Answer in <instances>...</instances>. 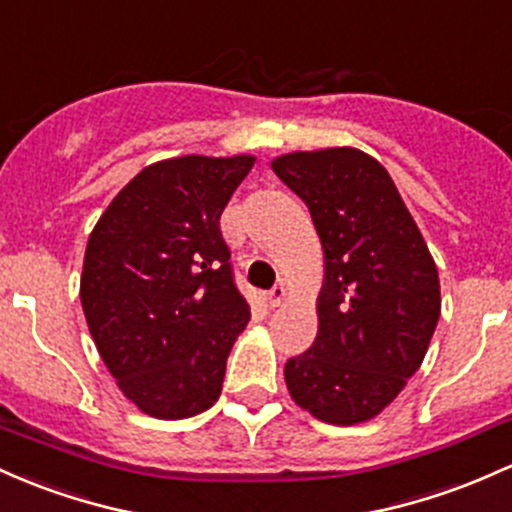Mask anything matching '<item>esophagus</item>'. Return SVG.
Wrapping results in <instances>:
<instances>
[{"instance_id":"34e87169","label":"esophagus","mask_w":512,"mask_h":512,"mask_svg":"<svg viewBox=\"0 0 512 512\" xmlns=\"http://www.w3.org/2000/svg\"><path fill=\"white\" fill-rule=\"evenodd\" d=\"M267 301H269V306H272V308L282 306V303L286 301V286H284V284H277V286H274V289L269 291Z\"/></svg>"}]
</instances>
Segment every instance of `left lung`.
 <instances>
[{
	"instance_id": "8db88e82",
	"label": "left lung",
	"mask_w": 512,
	"mask_h": 512,
	"mask_svg": "<svg viewBox=\"0 0 512 512\" xmlns=\"http://www.w3.org/2000/svg\"><path fill=\"white\" fill-rule=\"evenodd\" d=\"M272 170L306 201L325 257L316 342L286 362V389L323 423H367L423 364L442 306L435 260L372 155L299 150Z\"/></svg>"
}]
</instances>
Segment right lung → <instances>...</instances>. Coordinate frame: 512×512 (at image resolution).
I'll list each match as a JSON object with an SVG mask.
<instances>
[{
    "label": "right lung",
    "mask_w": 512,
    "mask_h": 512,
    "mask_svg": "<svg viewBox=\"0 0 512 512\" xmlns=\"http://www.w3.org/2000/svg\"><path fill=\"white\" fill-rule=\"evenodd\" d=\"M252 165V155L148 165L89 235L80 279L89 333L123 396L153 418H192L221 396L250 306L218 221Z\"/></svg>",
    "instance_id": "1"
}]
</instances>
